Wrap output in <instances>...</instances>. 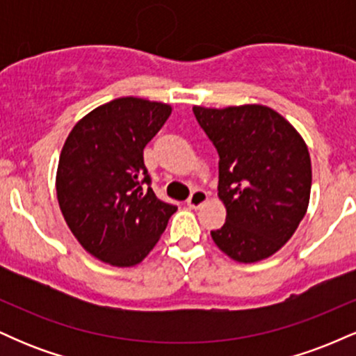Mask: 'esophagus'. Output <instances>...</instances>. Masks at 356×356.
<instances>
[{"label": "esophagus", "mask_w": 356, "mask_h": 356, "mask_svg": "<svg viewBox=\"0 0 356 356\" xmlns=\"http://www.w3.org/2000/svg\"><path fill=\"white\" fill-rule=\"evenodd\" d=\"M204 202H207V192L202 189L192 191L189 199H187V206L192 207V209H197V207H201Z\"/></svg>", "instance_id": "obj_1"}]
</instances>
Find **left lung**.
Instances as JSON below:
<instances>
[{
	"mask_svg": "<svg viewBox=\"0 0 356 356\" xmlns=\"http://www.w3.org/2000/svg\"><path fill=\"white\" fill-rule=\"evenodd\" d=\"M192 112L219 154L218 195L226 222L211 231L212 241L239 263L266 259L288 243L308 209V147L295 127L264 105Z\"/></svg>",
	"mask_w": 356,
	"mask_h": 356,
	"instance_id": "obj_1",
	"label": "left lung"
}]
</instances>
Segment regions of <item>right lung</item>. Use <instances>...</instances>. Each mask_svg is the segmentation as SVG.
<instances>
[{"instance_id":"1","label":"right lung","mask_w":356,"mask_h":356,"mask_svg":"<svg viewBox=\"0 0 356 356\" xmlns=\"http://www.w3.org/2000/svg\"><path fill=\"white\" fill-rule=\"evenodd\" d=\"M170 105L122 97L72 129L61 149L56 197L79 243L112 266H136L152 251L177 206L150 187L144 149Z\"/></svg>"}]
</instances>
